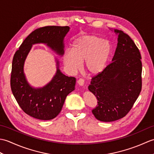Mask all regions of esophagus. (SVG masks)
<instances>
[{
	"mask_svg": "<svg viewBox=\"0 0 154 154\" xmlns=\"http://www.w3.org/2000/svg\"><path fill=\"white\" fill-rule=\"evenodd\" d=\"M77 83H78V84L80 86H83V85H84V80H83V79H79V80L77 81Z\"/></svg>",
	"mask_w": 154,
	"mask_h": 154,
	"instance_id": "esophagus-1",
	"label": "esophagus"
}]
</instances>
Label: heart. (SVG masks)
<instances>
[{
    "label": "heart",
    "instance_id": "b5f03b06",
    "mask_svg": "<svg viewBox=\"0 0 154 154\" xmlns=\"http://www.w3.org/2000/svg\"><path fill=\"white\" fill-rule=\"evenodd\" d=\"M112 53L109 41L95 35H86L75 40L71 51H65L64 64L71 72L80 68L84 61V68L91 75H97L104 70Z\"/></svg>",
    "mask_w": 154,
    "mask_h": 154
}]
</instances>
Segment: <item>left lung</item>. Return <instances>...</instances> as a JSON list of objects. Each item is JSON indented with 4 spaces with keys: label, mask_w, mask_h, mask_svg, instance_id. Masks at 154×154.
<instances>
[{
    "label": "left lung",
    "mask_w": 154,
    "mask_h": 154,
    "mask_svg": "<svg viewBox=\"0 0 154 154\" xmlns=\"http://www.w3.org/2000/svg\"><path fill=\"white\" fill-rule=\"evenodd\" d=\"M119 34L112 62L94 75L89 90L97 99L93 115L102 122H112L125 116L142 90V64L139 49L128 35Z\"/></svg>",
    "instance_id": "left-lung-1"
}]
</instances>
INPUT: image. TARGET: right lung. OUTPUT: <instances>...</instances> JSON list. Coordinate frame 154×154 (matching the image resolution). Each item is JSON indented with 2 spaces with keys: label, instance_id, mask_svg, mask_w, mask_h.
Wrapping results in <instances>:
<instances>
[{
  "label": "right lung",
  "instance_id": "obj_1",
  "mask_svg": "<svg viewBox=\"0 0 154 154\" xmlns=\"http://www.w3.org/2000/svg\"><path fill=\"white\" fill-rule=\"evenodd\" d=\"M69 30V26H50L39 28L29 34L13 57L11 87L13 95L24 112L35 119L43 120L56 117L68 94L75 89L76 79L63 75L59 69L51 82L40 89L29 85L23 71L24 61L32 45L46 44L59 55L63 54V39Z\"/></svg>",
  "mask_w": 154,
  "mask_h": 154
}]
</instances>
